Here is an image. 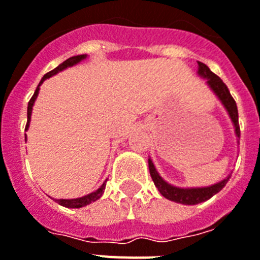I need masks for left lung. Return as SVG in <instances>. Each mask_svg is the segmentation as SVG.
Returning a JSON list of instances; mask_svg holds the SVG:
<instances>
[{
  "instance_id": "8db88e82",
  "label": "left lung",
  "mask_w": 260,
  "mask_h": 260,
  "mask_svg": "<svg viewBox=\"0 0 260 260\" xmlns=\"http://www.w3.org/2000/svg\"><path fill=\"white\" fill-rule=\"evenodd\" d=\"M198 75L202 77V79H206L207 86L210 88L214 94L218 97V100L220 101L221 105L224 107V109L229 113L230 119L233 121L234 129H235V136L238 137V143H239L240 139V129H239V116H238V107H236L235 100L233 99L231 93H230L229 88L225 86V84L219 79L218 76L211 72V69L207 67L203 62H199L198 61ZM148 167H149V174H151V178L155 183L156 188L159 189V192L161 195L168 200H172L175 203L184 204V206H193V204L203 203L206 200L211 199L212 196L216 195L219 191L223 189L227 181L230 179V174L227 178H224L223 180L218 181L212 185H208V187H189V188H181V187H176V185L170 184L168 181L164 180L160 174L156 171V167L152 161V159H148Z\"/></svg>"
}]
</instances>
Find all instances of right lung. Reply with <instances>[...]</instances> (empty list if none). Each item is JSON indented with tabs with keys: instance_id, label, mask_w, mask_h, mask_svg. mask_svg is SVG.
I'll return each instance as SVG.
<instances>
[{
	"instance_id": "obj_1",
	"label": "right lung",
	"mask_w": 260,
	"mask_h": 260,
	"mask_svg": "<svg viewBox=\"0 0 260 260\" xmlns=\"http://www.w3.org/2000/svg\"><path fill=\"white\" fill-rule=\"evenodd\" d=\"M86 54H79V56H73L71 57V58H68V60H65L62 64H60L57 68H54L53 71L48 72L44 77H42V80L40 81L39 86L36 88L35 90V94L31 96L30 101H29V104H27V123H26V126H25V131H27V128H29V124H30V117H31V109H33V105H35V101L36 99H37V96H39V92H40V86H41V84L44 81H45L46 79H49V77H52V76L57 75L58 72H62L65 71L67 68H71V67H75V65H77L79 62H81V61H84L86 58ZM26 139V137H25ZM105 184H107V180L101 184L100 188H97L96 191H93L92 193H88V195L85 196H81V198H76V199H53L54 202H57V203L60 204V206L62 207H67V208H81V207H85L88 206V204L93 203V202H96V200H99L103 196V193H104V189H105Z\"/></svg>"
}]
</instances>
